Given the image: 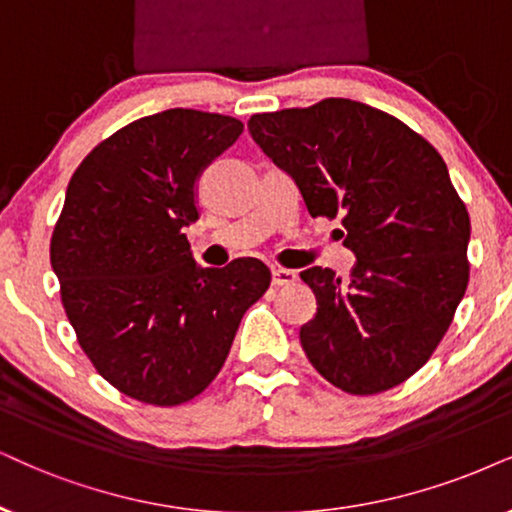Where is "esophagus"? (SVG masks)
<instances>
[{"label":"esophagus","mask_w":512,"mask_h":512,"mask_svg":"<svg viewBox=\"0 0 512 512\" xmlns=\"http://www.w3.org/2000/svg\"><path fill=\"white\" fill-rule=\"evenodd\" d=\"M295 281H297V271L293 269H274V274H271V283H274L276 288L293 286Z\"/></svg>","instance_id":"esophagus-1"}]
</instances>
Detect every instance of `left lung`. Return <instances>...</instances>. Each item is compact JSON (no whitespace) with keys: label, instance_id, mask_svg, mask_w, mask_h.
<instances>
[{"label":"left lung","instance_id":"8db88e82","mask_svg":"<svg viewBox=\"0 0 512 512\" xmlns=\"http://www.w3.org/2000/svg\"><path fill=\"white\" fill-rule=\"evenodd\" d=\"M252 139L295 179L312 217L340 219L357 255L342 286L304 269L316 316L307 359L342 392L380 394L420 371L454 321L470 278L468 208L437 148L394 115L352 99L257 113Z\"/></svg>","mask_w":512,"mask_h":512}]
</instances>
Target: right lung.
<instances>
[{
	"label": "right lung",
	"mask_w": 512,
	"mask_h": 512,
	"mask_svg": "<svg viewBox=\"0 0 512 512\" xmlns=\"http://www.w3.org/2000/svg\"><path fill=\"white\" fill-rule=\"evenodd\" d=\"M241 132L229 115L170 108L103 139L70 177L49 248L63 309L101 378L144 404L198 397L271 283L255 257L203 269L184 234L198 174Z\"/></svg>",
	"instance_id": "add662e5"
}]
</instances>
